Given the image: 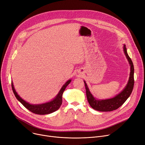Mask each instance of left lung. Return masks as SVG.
Returning <instances> with one entry per match:
<instances>
[{
    "instance_id": "1",
    "label": "left lung",
    "mask_w": 145,
    "mask_h": 145,
    "mask_svg": "<svg viewBox=\"0 0 145 145\" xmlns=\"http://www.w3.org/2000/svg\"><path fill=\"white\" fill-rule=\"evenodd\" d=\"M123 49L125 55L126 56L131 66V72L129 80L127 86H125V88L120 94L112 99L106 100H97L93 97L89 91L86 82L84 81L86 90L87 99H88L90 105L95 110L107 112L117 110L125 102V101L128 99L132 93L134 86V67L133 62L127 53L125 45H123Z\"/></svg>"
}]
</instances>
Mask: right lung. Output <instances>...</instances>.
<instances>
[{
  "label": "right lung",
  "mask_w": 145,
  "mask_h": 145,
  "mask_svg": "<svg viewBox=\"0 0 145 145\" xmlns=\"http://www.w3.org/2000/svg\"><path fill=\"white\" fill-rule=\"evenodd\" d=\"M71 80H67L63 85L60 91H59L58 94L56 95V96L54 98V100H52L50 102L41 104L34 105V104H29L28 103L23 100L20 96L18 95V94L17 93V92L16 91L14 88V86L12 82V88L16 99L20 101L27 109H28L29 111H30L31 112L36 114L45 115V114L52 113L59 108L62 103L63 93L65 91L67 86L71 83Z\"/></svg>",
  "instance_id": "add662e5"
}]
</instances>
